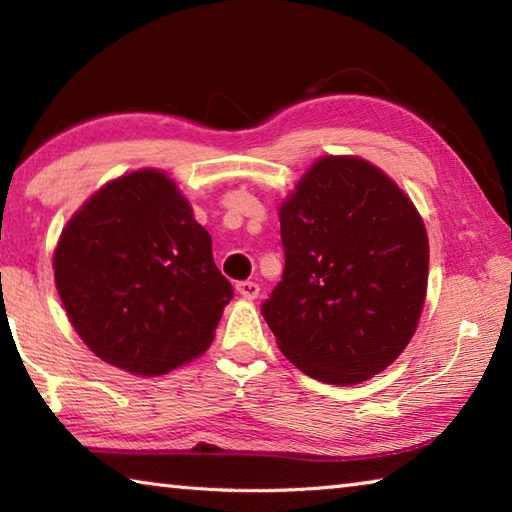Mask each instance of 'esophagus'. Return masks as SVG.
I'll return each instance as SVG.
<instances>
[{
	"label": "esophagus",
	"mask_w": 512,
	"mask_h": 512,
	"mask_svg": "<svg viewBox=\"0 0 512 512\" xmlns=\"http://www.w3.org/2000/svg\"><path fill=\"white\" fill-rule=\"evenodd\" d=\"M237 293H239V296L248 298V300H255L259 296V284L257 282H250V280L237 282Z\"/></svg>",
	"instance_id": "obj_1"
}]
</instances>
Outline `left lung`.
<instances>
[{
  "mask_svg": "<svg viewBox=\"0 0 512 512\" xmlns=\"http://www.w3.org/2000/svg\"><path fill=\"white\" fill-rule=\"evenodd\" d=\"M282 280L262 316L284 357L350 386L400 357L427 293L429 241L418 210L384 171L327 155L280 207Z\"/></svg>",
  "mask_w": 512,
  "mask_h": 512,
  "instance_id": "left-lung-1",
  "label": "left lung"
}]
</instances>
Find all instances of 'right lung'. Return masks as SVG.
I'll use <instances>...</instances> for the list:
<instances>
[{
	"label": "right lung",
	"mask_w": 512,
	"mask_h": 512,
	"mask_svg": "<svg viewBox=\"0 0 512 512\" xmlns=\"http://www.w3.org/2000/svg\"><path fill=\"white\" fill-rule=\"evenodd\" d=\"M56 289L83 343L133 375H164L214 339L235 296L178 187L155 169L112 180L72 216Z\"/></svg>",
	"instance_id": "obj_1"
}]
</instances>
